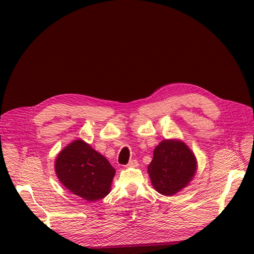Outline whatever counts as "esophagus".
<instances>
[{"instance_id":"obj_1","label":"esophagus","mask_w":254,"mask_h":254,"mask_svg":"<svg viewBox=\"0 0 254 254\" xmlns=\"http://www.w3.org/2000/svg\"><path fill=\"white\" fill-rule=\"evenodd\" d=\"M137 165H139V162H137L136 160H131V161H129V163L127 164V166H130V167H136Z\"/></svg>"}]
</instances>
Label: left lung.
Instances as JSON below:
<instances>
[{
	"mask_svg": "<svg viewBox=\"0 0 254 254\" xmlns=\"http://www.w3.org/2000/svg\"><path fill=\"white\" fill-rule=\"evenodd\" d=\"M196 170V157L186 143L180 140H163L153 150L147 173L157 191L172 196L188 187Z\"/></svg>",
	"mask_w": 254,
	"mask_h": 254,
	"instance_id": "obj_1",
	"label": "left lung"
}]
</instances>
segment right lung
<instances>
[{
    "instance_id": "1",
    "label": "right lung",
    "mask_w": 254,
    "mask_h": 254,
    "mask_svg": "<svg viewBox=\"0 0 254 254\" xmlns=\"http://www.w3.org/2000/svg\"><path fill=\"white\" fill-rule=\"evenodd\" d=\"M55 172L71 193L87 201L108 195L115 175L109 161L82 140L73 141L59 152Z\"/></svg>"
}]
</instances>
